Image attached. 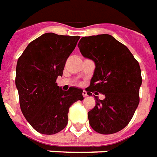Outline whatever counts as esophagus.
I'll return each mask as SVG.
<instances>
[{
  "mask_svg": "<svg viewBox=\"0 0 157 157\" xmlns=\"http://www.w3.org/2000/svg\"><path fill=\"white\" fill-rule=\"evenodd\" d=\"M82 95H83L84 97L87 96V92L86 91V90H83V91H82Z\"/></svg>",
  "mask_w": 157,
  "mask_h": 157,
  "instance_id": "obj_1",
  "label": "esophagus"
}]
</instances>
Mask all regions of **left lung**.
<instances>
[{"label": "left lung", "mask_w": 157, "mask_h": 157, "mask_svg": "<svg viewBox=\"0 0 157 157\" xmlns=\"http://www.w3.org/2000/svg\"><path fill=\"white\" fill-rule=\"evenodd\" d=\"M78 48L95 63L87 94L98 91L105 96L100 100L94 95L96 102L88 112L90 124L101 134L115 133L129 124L139 104V63L124 44L109 34L82 37Z\"/></svg>", "instance_id": "left-lung-1"}]
</instances>
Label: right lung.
<instances>
[{
  "label": "right lung",
  "instance_id": "1",
  "mask_svg": "<svg viewBox=\"0 0 157 157\" xmlns=\"http://www.w3.org/2000/svg\"><path fill=\"white\" fill-rule=\"evenodd\" d=\"M79 36L46 33L29 44L17 62L15 85L20 109L33 129L55 134L65 128L71 105L82 100V90L57 86L66 62L73 52Z\"/></svg>",
  "mask_w": 157,
  "mask_h": 157
}]
</instances>
